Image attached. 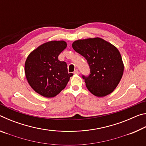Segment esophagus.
<instances>
[{"mask_svg":"<svg viewBox=\"0 0 146 146\" xmlns=\"http://www.w3.org/2000/svg\"><path fill=\"white\" fill-rule=\"evenodd\" d=\"M73 73L75 74V75H78V74H79V71H78V70H75V71H74Z\"/></svg>","mask_w":146,"mask_h":146,"instance_id":"34e87169","label":"esophagus"}]
</instances>
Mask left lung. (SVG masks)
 <instances>
[{"mask_svg":"<svg viewBox=\"0 0 146 146\" xmlns=\"http://www.w3.org/2000/svg\"><path fill=\"white\" fill-rule=\"evenodd\" d=\"M72 47L87 60L90 66L89 76L82 75L88 90L98 97L112 93L123 73V64L118 49L98 37L76 40Z\"/></svg>","mask_w":146,"mask_h":146,"instance_id":"obj_1","label":"left lung"}]
</instances>
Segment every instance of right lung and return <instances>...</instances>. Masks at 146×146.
<instances>
[{
  "mask_svg": "<svg viewBox=\"0 0 146 146\" xmlns=\"http://www.w3.org/2000/svg\"><path fill=\"white\" fill-rule=\"evenodd\" d=\"M67 47L64 40L49 41L30 53L25 62V74L33 90L44 97H55L66 88L73 73L58 56Z\"/></svg>",
  "mask_w": 146,
  "mask_h": 146,
  "instance_id": "obj_1",
  "label": "right lung"
}]
</instances>
